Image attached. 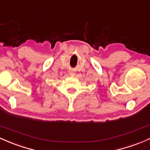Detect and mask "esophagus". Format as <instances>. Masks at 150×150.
<instances>
[{"label": "esophagus", "mask_w": 150, "mask_h": 150, "mask_svg": "<svg viewBox=\"0 0 150 150\" xmlns=\"http://www.w3.org/2000/svg\"><path fill=\"white\" fill-rule=\"evenodd\" d=\"M69 74H70L71 76H74L75 72L73 71H69Z\"/></svg>", "instance_id": "obj_1"}]
</instances>
